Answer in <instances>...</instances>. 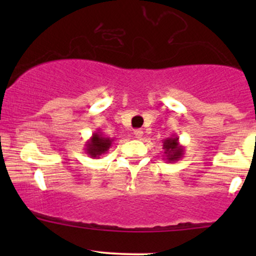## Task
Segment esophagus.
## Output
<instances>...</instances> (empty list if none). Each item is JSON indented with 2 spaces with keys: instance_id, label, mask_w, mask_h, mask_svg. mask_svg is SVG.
I'll use <instances>...</instances> for the list:
<instances>
[{
  "instance_id": "esophagus-1",
  "label": "esophagus",
  "mask_w": 256,
  "mask_h": 256,
  "mask_svg": "<svg viewBox=\"0 0 256 256\" xmlns=\"http://www.w3.org/2000/svg\"><path fill=\"white\" fill-rule=\"evenodd\" d=\"M134 137L138 138V140H140V138H142V136H143V131L142 130H134Z\"/></svg>"
}]
</instances>
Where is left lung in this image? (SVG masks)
<instances>
[{
    "instance_id": "1",
    "label": "left lung",
    "mask_w": 256,
    "mask_h": 256,
    "mask_svg": "<svg viewBox=\"0 0 256 256\" xmlns=\"http://www.w3.org/2000/svg\"><path fill=\"white\" fill-rule=\"evenodd\" d=\"M162 152L166 161L176 162L184 156V146L179 144V137L173 136L162 140Z\"/></svg>"
}]
</instances>
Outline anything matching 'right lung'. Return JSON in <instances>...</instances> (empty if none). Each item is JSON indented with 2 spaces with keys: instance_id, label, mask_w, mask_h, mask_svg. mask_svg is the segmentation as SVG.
<instances>
[{
  "instance_id": "obj_1",
  "label": "right lung",
  "mask_w": 256,
  "mask_h": 256,
  "mask_svg": "<svg viewBox=\"0 0 256 256\" xmlns=\"http://www.w3.org/2000/svg\"><path fill=\"white\" fill-rule=\"evenodd\" d=\"M113 140L114 138L106 137L104 132H101L98 128V131L94 132L92 136L85 144V152L92 158H100V156L107 154V152L113 144Z\"/></svg>"
}]
</instances>
